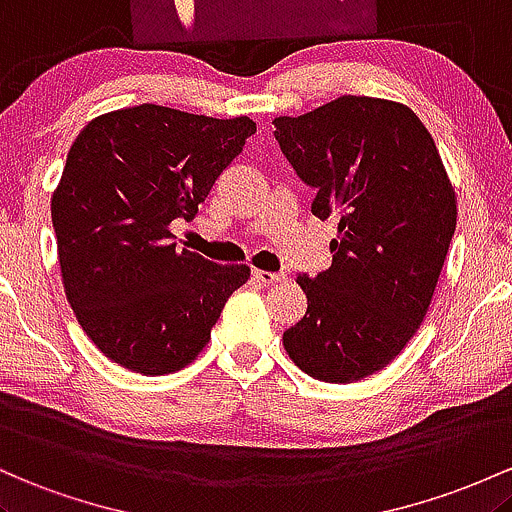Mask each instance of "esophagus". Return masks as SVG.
<instances>
[{"mask_svg": "<svg viewBox=\"0 0 512 512\" xmlns=\"http://www.w3.org/2000/svg\"><path fill=\"white\" fill-rule=\"evenodd\" d=\"M254 280H256V283H261V285H273V283H280V280H285V275L258 271V268H254Z\"/></svg>", "mask_w": 512, "mask_h": 512, "instance_id": "34e87169", "label": "esophagus"}]
</instances>
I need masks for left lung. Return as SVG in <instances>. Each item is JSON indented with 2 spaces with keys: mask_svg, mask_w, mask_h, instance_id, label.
<instances>
[{
  "mask_svg": "<svg viewBox=\"0 0 512 512\" xmlns=\"http://www.w3.org/2000/svg\"><path fill=\"white\" fill-rule=\"evenodd\" d=\"M273 123L287 162L317 188L312 215L338 217L329 271L297 278L307 314L283 346L321 382H358L426 319L457 227L455 188L428 128L399 101L338 96Z\"/></svg>",
  "mask_w": 512,
  "mask_h": 512,
  "instance_id": "8db88e82",
  "label": "left lung"
}]
</instances>
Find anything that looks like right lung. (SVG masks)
Instances as JSON below:
<instances>
[{"instance_id":"1","label":"right lung","mask_w":512,"mask_h":512,"mask_svg":"<svg viewBox=\"0 0 512 512\" xmlns=\"http://www.w3.org/2000/svg\"><path fill=\"white\" fill-rule=\"evenodd\" d=\"M256 132L251 118L120 108L89 120L67 154L50 212L62 285L79 326L113 363L169 375L208 346L251 268L171 244Z\"/></svg>"}]
</instances>
